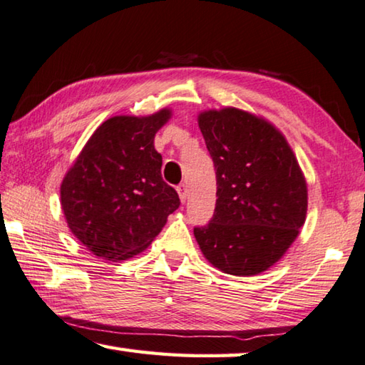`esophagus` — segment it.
Returning a JSON list of instances; mask_svg holds the SVG:
<instances>
[{
    "label": "esophagus",
    "instance_id": "esophagus-1",
    "mask_svg": "<svg viewBox=\"0 0 365 365\" xmlns=\"http://www.w3.org/2000/svg\"><path fill=\"white\" fill-rule=\"evenodd\" d=\"M177 193H178V196H180V201H182V202L187 201V196H188L187 185H185V183H180V185H178V187H177Z\"/></svg>",
    "mask_w": 365,
    "mask_h": 365
}]
</instances>
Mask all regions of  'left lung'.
I'll use <instances>...</instances> for the list:
<instances>
[{"label":"left lung","mask_w":365,"mask_h":365,"mask_svg":"<svg viewBox=\"0 0 365 365\" xmlns=\"http://www.w3.org/2000/svg\"><path fill=\"white\" fill-rule=\"evenodd\" d=\"M197 124L217 177L212 220L195 228L210 264L233 276L273 267L307 218L308 188L292 148L262 116L235 107L205 110Z\"/></svg>","instance_id":"left-lung-1"}]
</instances>
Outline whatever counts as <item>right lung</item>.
Instances as JSON below:
<instances>
[{
    "label": "right lung",
    "instance_id": "add662e5",
    "mask_svg": "<svg viewBox=\"0 0 365 365\" xmlns=\"http://www.w3.org/2000/svg\"><path fill=\"white\" fill-rule=\"evenodd\" d=\"M113 116L84 145L61 185V205L73 236L103 260H128L147 249L178 209L177 191L161 177L155 135L169 121Z\"/></svg>",
    "mask_w": 365,
    "mask_h": 365
}]
</instances>
